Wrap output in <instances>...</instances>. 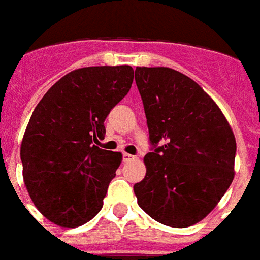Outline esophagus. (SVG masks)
<instances>
[{
  "instance_id": "esophagus-1",
  "label": "esophagus",
  "mask_w": 260,
  "mask_h": 260,
  "mask_svg": "<svg viewBox=\"0 0 260 260\" xmlns=\"http://www.w3.org/2000/svg\"><path fill=\"white\" fill-rule=\"evenodd\" d=\"M132 159H136V155L128 154V153H123V161H124V162H128V161H132Z\"/></svg>"
}]
</instances>
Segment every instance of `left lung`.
Segmentation results:
<instances>
[{
    "mask_svg": "<svg viewBox=\"0 0 260 260\" xmlns=\"http://www.w3.org/2000/svg\"><path fill=\"white\" fill-rule=\"evenodd\" d=\"M151 151L134 185L138 205L155 221L190 227L231 185L236 141L231 126L194 80L166 67H137Z\"/></svg>",
    "mask_w": 260,
    "mask_h": 260,
    "instance_id": "left-lung-1",
    "label": "left lung"
}]
</instances>
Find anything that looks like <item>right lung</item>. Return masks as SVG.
Instances as JSON below:
<instances>
[{
	"label": "right lung",
	"mask_w": 260,
	"mask_h": 260,
	"mask_svg": "<svg viewBox=\"0 0 260 260\" xmlns=\"http://www.w3.org/2000/svg\"><path fill=\"white\" fill-rule=\"evenodd\" d=\"M133 79L130 66L79 68L56 82L33 110L20 151L22 176L33 204L52 223L79 227L103 207L122 154L95 143Z\"/></svg>",
	"instance_id": "add662e5"
}]
</instances>
